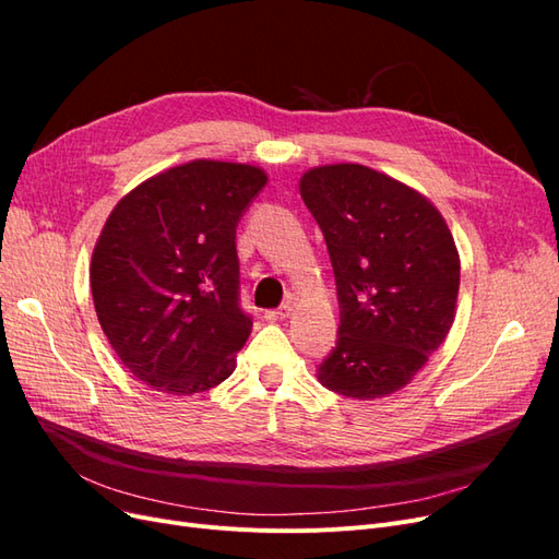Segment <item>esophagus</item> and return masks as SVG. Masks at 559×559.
I'll return each mask as SVG.
<instances>
[{"instance_id":"obj_1","label":"esophagus","mask_w":559,"mask_h":559,"mask_svg":"<svg viewBox=\"0 0 559 559\" xmlns=\"http://www.w3.org/2000/svg\"><path fill=\"white\" fill-rule=\"evenodd\" d=\"M289 314H292L289 302H282L280 308H273V310H265V319H270V321H277V319L289 317Z\"/></svg>"}]
</instances>
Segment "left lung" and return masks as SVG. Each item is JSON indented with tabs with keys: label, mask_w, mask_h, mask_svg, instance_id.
Instances as JSON below:
<instances>
[{
	"label": "left lung",
	"mask_w": 559,
	"mask_h": 559,
	"mask_svg": "<svg viewBox=\"0 0 559 559\" xmlns=\"http://www.w3.org/2000/svg\"><path fill=\"white\" fill-rule=\"evenodd\" d=\"M324 233L341 326L317 378L347 399L399 392L454 321L460 253L431 202L366 165L337 163L300 177Z\"/></svg>",
	"instance_id": "8db88e82"
}]
</instances>
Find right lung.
<instances>
[{
  "label": "right lung",
  "mask_w": 559,
  "mask_h": 559,
  "mask_svg": "<svg viewBox=\"0 0 559 559\" xmlns=\"http://www.w3.org/2000/svg\"><path fill=\"white\" fill-rule=\"evenodd\" d=\"M267 177L193 160L146 179L109 214L91 261L95 312L130 373L163 394L224 382L251 333L235 230Z\"/></svg>",
  "instance_id": "right-lung-1"
}]
</instances>
